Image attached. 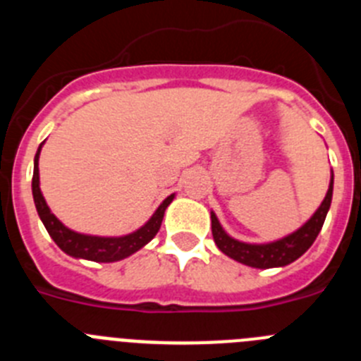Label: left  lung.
<instances>
[{"label":"left lung","instance_id":"8db88e82","mask_svg":"<svg viewBox=\"0 0 361 361\" xmlns=\"http://www.w3.org/2000/svg\"><path fill=\"white\" fill-rule=\"evenodd\" d=\"M333 171H331L329 190L325 193V199L322 200L320 208L312 213L311 219L304 226H300L296 231H293L288 237H282L279 240L264 242V244H251V242H242L237 238L229 237L226 229L220 226L219 219L212 212V233L216 247L229 258L244 264V266L257 267V269H271V267H283L295 262L317 240L318 233L325 222V216L331 208L333 200Z\"/></svg>","mask_w":361,"mask_h":361}]
</instances>
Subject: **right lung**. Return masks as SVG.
Instances as JSON below:
<instances>
[{"label":"right lung","mask_w":361,"mask_h":361,"mask_svg":"<svg viewBox=\"0 0 361 361\" xmlns=\"http://www.w3.org/2000/svg\"><path fill=\"white\" fill-rule=\"evenodd\" d=\"M44 141L37 148L36 157H34V177H32V195H34V204H36L37 215L44 224L52 240L59 245V250L65 251L66 255L73 258H82V260H92V262H117L130 255L145 247L152 240L157 231L161 229L162 219H164L166 208L170 206L171 200L175 199V193L166 197L162 204L155 209L145 226L135 229L133 233L123 235V237H97V235H85L73 229L66 228L61 220L57 219L50 212L49 204L44 200L39 188V153L43 148Z\"/></svg>","instance_id":"right-lung-1"}]
</instances>
